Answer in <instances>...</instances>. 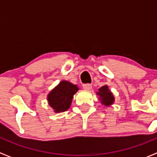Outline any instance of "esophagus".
Masks as SVG:
<instances>
[{
  "mask_svg": "<svg viewBox=\"0 0 157 157\" xmlns=\"http://www.w3.org/2000/svg\"><path fill=\"white\" fill-rule=\"evenodd\" d=\"M83 88L84 90H91L92 85L90 84V83H84V84H83Z\"/></svg>",
  "mask_w": 157,
  "mask_h": 157,
  "instance_id": "34e87169",
  "label": "esophagus"
}]
</instances>
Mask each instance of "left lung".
<instances>
[{
    "mask_svg": "<svg viewBox=\"0 0 157 157\" xmlns=\"http://www.w3.org/2000/svg\"><path fill=\"white\" fill-rule=\"evenodd\" d=\"M98 95L100 96V100H102V103L105 105H110L113 103L114 97L112 93L109 90L108 86H103L99 90V93H97Z\"/></svg>",
    "mask_w": 157,
    "mask_h": 157,
    "instance_id": "1",
    "label": "left lung"
}]
</instances>
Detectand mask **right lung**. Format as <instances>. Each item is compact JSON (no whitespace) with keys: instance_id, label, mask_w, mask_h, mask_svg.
Listing matches in <instances>:
<instances>
[{"instance_id":"right-lung-1","label":"right lung","mask_w":157,"mask_h":157,"mask_svg":"<svg viewBox=\"0 0 157 157\" xmlns=\"http://www.w3.org/2000/svg\"><path fill=\"white\" fill-rule=\"evenodd\" d=\"M78 90L77 85L63 80L48 94L49 105L56 112L67 110L71 105L74 95Z\"/></svg>"}]
</instances>
